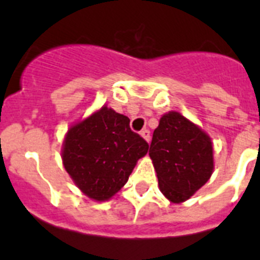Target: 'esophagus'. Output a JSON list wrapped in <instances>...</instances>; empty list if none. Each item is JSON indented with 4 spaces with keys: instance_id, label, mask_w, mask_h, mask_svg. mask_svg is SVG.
I'll return each instance as SVG.
<instances>
[{
    "instance_id": "1",
    "label": "esophagus",
    "mask_w": 260,
    "mask_h": 260,
    "mask_svg": "<svg viewBox=\"0 0 260 260\" xmlns=\"http://www.w3.org/2000/svg\"><path fill=\"white\" fill-rule=\"evenodd\" d=\"M141 135L144 138V139H146L147 142L151 141V133H150V130H148V128H143V130L141 132Z\"/></svg>"
}]
</instances>
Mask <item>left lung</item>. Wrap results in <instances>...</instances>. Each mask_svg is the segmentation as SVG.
<instances>
[{"mask_svg":"<svg viewBox=\"0 0 260 260\" xmlns=\"http://www.w3.org/2000/svg\"><path fill=\"white\" fill-rule=\"evenodd\" d=\"M150 157L160 190L174 203L189 199L210 180L213 171L210 137L177 112L160 119L152 135Z\"/></svg>","mask_w":260,"mask_h":260,"instance_id":"8db88e82","label":"left lung"}]
</instances>
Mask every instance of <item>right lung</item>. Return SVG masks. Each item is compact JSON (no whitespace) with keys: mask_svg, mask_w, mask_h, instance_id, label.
I'll return each instance as SVG.
<instances>
[{"mask_svg":"<svg viewBox=\"0 0 260 260\" xmlns=\"http://www.w3.org/2000/svg\"><path fill=\"white\" fill-rule=\"evenodd\" d=\"M128 123L126 116L103 107L68 132L63 165L88 198L108 201L113 197L148 152V143Z\"/></svg>","mask_w":260,"mask_h":260,"instance_id":"add662e5","label":"right lung"}]
</instances>
